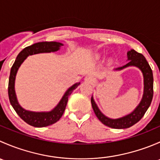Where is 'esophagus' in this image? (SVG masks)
<instances>
[{"mask_svg": "<svg viewBox=\"0 0 160 160\" xmlns=\"http://www.w3.org/2000/svg\"><path fill=\"white\" fill-rule=\"evenodd\" d=\"M84 81L86 82V83H93V81H94V79H93V77H92V76H88V77H85Z\"/></svg>", "mask_w": 160, "mask_h": 160, "instance_id": "1", "label": "esophagus"}]
</instances>
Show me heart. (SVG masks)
<instances>
[{
    "instance_id": "obj_1",
    "label": "heart",
    "mask_w": 160,
    "mask_h": 160,
    "mask_svg": "<svg viewBox=\"0 0 160 160\" xmlns=\"http://www.w3.org/2000/svg\"><path fill=\"white\" fill-rule=\"evenodd\" d=\"M96 58H97V59H99V58H100V56H99V55H97V56H96Z\"/></svg>"
}]
</instances>
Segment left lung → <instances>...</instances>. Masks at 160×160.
<instances>
[{"mask_svg":"<svg viewBox=\"0 0 160 160\" xmlns=\"http://www.w3.org/2000/svg\"><path fill=\"white\" fill-rule=\"evenodd\" d=\"M128 61L125 66L114 69V70H122L129 67H135L139 69L142 72L144 79V91L142 98L132 112L118 118H110L104 115L101 110L98 108V105L93 100V96L91 98V104L93 110L98 118L106 126L111 128L124 129L128 128L136 124L140 119L144 116L145 113L148 110L151 104L153 97V76L152 71L149 67L147 60L142 54L137 52L135 50L131 49L127 52Z\"/></svg>","mask_w":160,"mask_h":160,"instance_id":"8db88e82","label":"left lung"}]
</instances>
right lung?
<instances>
[{"label": "right lung", "instance_id": "add662e5", "mask_svg": "<svg viewBox=\"0 0 160 160\" xmlns=\"http://www.w3.org/2000/svg\"><path fill=\"white\" fill-rule=\"evenodd\" d=\"M63 46L62 43L57 42H42L35 43L32 46L25 48L19 52L11 69L8 83V97L11 104L19 117L32 126L42 128V127L49 126L58 122L63 114L69 97L72 92L80 85V83L79 82L74 83L70 88H69L64 93L63 96L62 97L57 105L52 110L49 111H32L23 108L18 101L15 89H14L16 74L22 62L26 59L28 56L38 54V53L53 52L59 50L61 46Z\"/></svg>", "mask_w": 160, "mask_h": 160}]
</instances>
